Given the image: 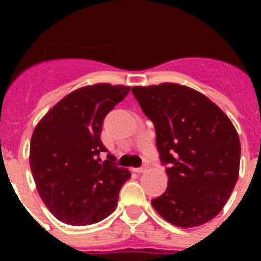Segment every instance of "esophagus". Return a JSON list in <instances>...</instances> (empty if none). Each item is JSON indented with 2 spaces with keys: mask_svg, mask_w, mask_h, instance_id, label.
<instances>
[{
  "mask_svg": "<svg viewBox=\"0 0 261 261\" xmlns=\"http://www.w3.org/2000/svg\"><path fill=\"white\" fill-rule=\"evenodd\" d=\"M133 171L135 172V173H143V172H146L147 171V168L146 167H141V168H134Z\"/></svg>",
  "mask_w": 261,
  "mask_h": 261,
  "instance_id": "esophagus-1",
  "label": "esophagus"
}]
</instances>
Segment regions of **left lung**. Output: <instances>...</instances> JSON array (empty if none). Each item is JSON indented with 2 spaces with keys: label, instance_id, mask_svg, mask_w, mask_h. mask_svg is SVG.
I'll return each instance as SVG.
<instances>
[{
  "label": "left lung",
  "instance_id": "obj_1",
  "mask_svg": "<svg viewBox=\"0 0 261 261\" xmlns=\"http://www.w3.org/2000/svg\"><path fill=\"white\" fill-rule=\"evenodd\" d=\"M155 128L167 191L151 200L165 221L195 227L217 217L234 190L241 145L227 115L192 88L164 83L133 87Z\"/></svg>",
  "mask_w": 261,
  "mask_h": 261
}]
</instances>
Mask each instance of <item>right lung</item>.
<instances>
[{
  "instance_id": "1",
  "label": "right lung",
  "mask_w": 261,
  "mask_h": 261,
  "mask_svg": "<svg viewBox=\"0 0 261 261\" xmlns=\"http://www.w3.org/2000/svg\"><path fill=\"white\" fill-rule=\"evenodd\" d=\"M130 87L94 84L58 101L36 124L30 167L36 190L55 218L87 226L107 218L118 206L119 191L130 172L101 163L102 120L126 97Z\"/></svg>"
}]
</instances>
